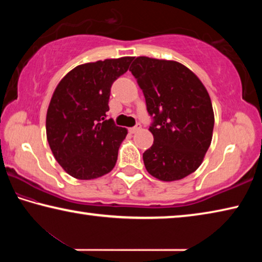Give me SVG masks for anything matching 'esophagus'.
Returning <instances> with one entry per match:
<instances>
[{"mask_svg":"<svg viewBox=\"0 0 262 262\" xmlns=\"http://www.w3.org/2000/svg\"><path fill=\"white\" fill-rule=\"evenodd\" d=\"M140 129H141V125H140V123H137V125H136L135 127H133V128H130V129H129V132L132 133V134H135V133H137V132H140Z\"/></svg>","mask_w":262,"mask_h":262,"instance_id":"obj_1","label":"esophagus"}]
</instances>
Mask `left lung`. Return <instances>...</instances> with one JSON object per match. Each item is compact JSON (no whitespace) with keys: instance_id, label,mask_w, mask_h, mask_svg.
<instances>
[{"instance_id":"left-lung-1","label":"left lung","mask_w":262,"mask_h":262,"mask_svg":"<svg viewBox=\"0 0 262 262\" xmlns=\"http://www.w3.org/2000/svg\"><path fill=\"white\" fill-rule=\"evenodd\" d=\"M129 70L154 117V144L143 154L144 166L158 180L184 179L210 147L215 117L209 94L192 70L173 60L139 56Z\"/></svg>"}]
</instances>
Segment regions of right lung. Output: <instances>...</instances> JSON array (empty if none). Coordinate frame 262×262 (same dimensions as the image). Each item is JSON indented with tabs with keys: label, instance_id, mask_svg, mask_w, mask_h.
<instances>
[{
	"label": "right lung",
	"instance_id": "1",
	"mask_svg": "<svg viewBox=\"0 0 262 262\" xmlns=\"http://www.w3.org/2000/svg\"><path fill=\"white\" fill-rule=\"evenodd\" d=\"M134 57L79 64L57 84L48 105L46 135L53 156L69 176L91 180L107 174L118 159L127 128L106 120L113 82Z\"/></svg>",
	"mask_w": 262,
	"mask_h": 262
}]
</instances>
